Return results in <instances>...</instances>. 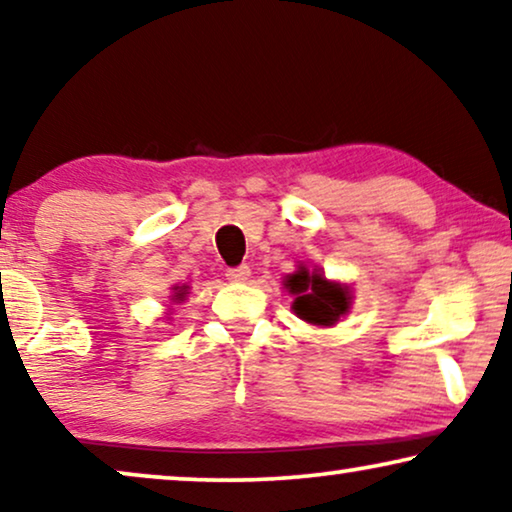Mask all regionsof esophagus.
Segmentation results:
<instances>
[{"instance_id":"34e87169","label":"esophagus","mask_w":512,"mask_h":512,"mask_svg":"<svg viewBox=\"0 0 512 512\" xmlns=\"http://www.w3.org/2000/svg\"><path fill=\"white\" fill-rule=\"evenodd\" d=\"M249 275H251L249 265H237V268H228V270H226V277L230 279V282H235V284L247 282Z\"/></svg>"}]
</instances>
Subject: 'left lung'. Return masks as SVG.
I'll return each instance as SVG.
<instances>
[{"instance_id": "left-lung-1", "label": "left lung", "mask_w": 512, "mask_h": 512, "mask_svg": "<svg viewBox=\"0 0 512 512\" xmlns=\"http://www.w3.org/2000/svg\"><path fill=\"white\" fill-rule=\"evenodd\" d=\"M284 286L296 296L293 310L300 319L310 321V324L331 326L349 310L347 286L326 282V277L319 275V272H307L305 268H300L296 275L286 277Z\"/></svg>"}]
</instances>
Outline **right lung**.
Wrapping results in <instances>:
<instances>
[{
	"label": "right lung",
	"mask_w": 512,
	"mask_h": 512,
	"mask_svg": "<svg viewBox=\"0 0 512 512\" xmlns=\"http://www.w3.org/2000/svg\"><path fill=\"white\" fill-rule=\"evenodd\" d=\"M181 296H184V291H181V293H177V298H181Z\"/></svg>",
	"instance_id": "obj_1"
}]
</instances>
